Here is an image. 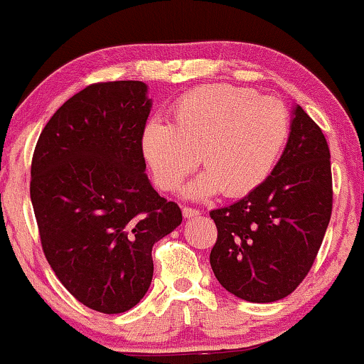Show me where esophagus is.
<instances>
[{"label": "esophagus", "instance_id": "34e87169", "mask_svg": "<svg viewBox=\"0 0 364 364\" xmlns=\"http://www.w3.org/2000/svg\"><path fill=\"white\" fill-rule=\"evenodd\" d=\"M182 213L186 218H192V217L200 215V210H197V208H192V207H183Z\"/></svg>", "mask_w": 364, "mask_h": 364}]
</instances>
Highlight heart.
<instances>
[{
	"mask_svg": "<svg viewBox=\"0 0 364 364\" xmlns=\"http://www.w3.org/2000/svg\"><path fill=\"white\" fill-rule=\"evenodd\" d=\"M288 131V112L280 101L213 84L178 97L172 124L151 119L141 149L162 191H177L200 161L205 172L183 188L188 198H207L220 191L238 197L270 176Z\"/></svg>",
	"mask_w": 364,
	"mask_h": 364,
	"instance_id": "1",
	"label": "heart"
}]
</instances>
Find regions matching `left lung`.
<instances>
[{
  "mask_svg": "<svg viewBox=\"0 0 364 364\" xmlns=\"http://www.w3.org/2000/svg\"><path fill=\"white\" fill-rule=\"evenodd\" d=\"M331 205L326 139L295 106L285 151L270 176L242 200L210 212L218 230L210 267L218 283L252 303L290 295L315 262Z\"/></svg>",
  "mask_w": 364,
  "mask_h": 364,
  "instance_id": "8db88e82",
  "label": "left lung"
}]
</instances>
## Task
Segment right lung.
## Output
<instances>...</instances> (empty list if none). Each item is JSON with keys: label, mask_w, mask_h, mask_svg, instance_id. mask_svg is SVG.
Here are the masks:
<instances>
[{"label": "right lung", "mask_w": 364, "mask_h": 364, "mask_svg": "<svg viewBox=\"0 0 364 364\" xmlns=\"http://www.w3.org/2000/svg\"><path fill=\"white\" fill-rule=\"evenodd\" d=\"M147 84H91L49 119L34 149L31 202L46 260L91 310L136 306L152 282L154 243L182 212L154 191L141 136Z\"/></svg>", "instance_id": "right-lung-1"}]
</instances>
